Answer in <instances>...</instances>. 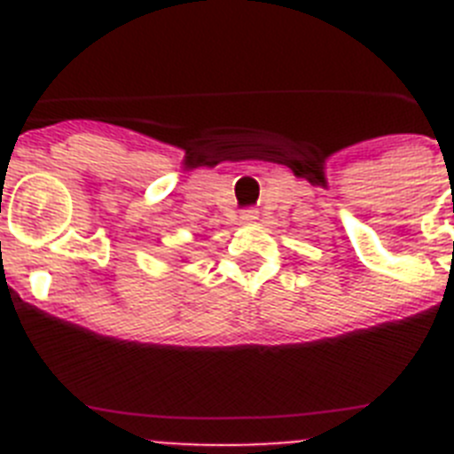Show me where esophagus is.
<instances>
[{
    "instance_id": "34e87169",
    "label": "esophagus",
    "mask_w": 454,
    "mask_h": 454,
    "mask_svg": "<svg viewBox=\"0 0 454 454\" xmlns=\"http://www.w3.org/2000/svg\"><path fill=\"white\" fill-rule=\"evenodd\" d=\"M256 218H259V214H256V208H246V211L240 214V220H243V223H254Z\"/></svg>"
}]
</instances>
